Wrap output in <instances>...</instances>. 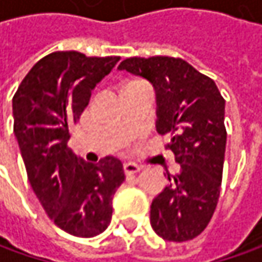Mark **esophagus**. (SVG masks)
<instances>
[{"mask_svg":"<svg viewBox=\"0 0 262 262\" xmlns=\"http://www.w3.org/2000/svg\"><path fill=\"white\" fill-rule=\"evenodd\" d=\"M124 170H125L126 175H134V173L141 170V167L138 166V165H136V163H125V165H124Z\"/></svg>","mask_w":262,"mask_h":262,"instance_id":"obj_1","label":"esophagus"}]
</instances>
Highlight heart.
<instances>
[{
	"instance_id": "b5f03b06",
	"label": "heart",
	"mask_w": 262,
	"mask_h": 262,
	"mask_svg": "<svg viewBox=\"0 0 262 262\" xmlns=\"http://www.w3.org/2000/svg\"><path fill=\"white\" fill-rule=\"evenodd\" d=\"M131 83H136V81H131ZM128 84H129V83H128Z\"/></svg>"
}]
</instances>
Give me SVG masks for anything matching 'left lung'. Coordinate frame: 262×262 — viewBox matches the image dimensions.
<instances>
[{"mask_svg":"<svg viewBox=\"0 0 262 262\" xmlns=\"http://www.w3.org/2000/svg\"><path fill=\"white\" fill-rule=\"evenodd\" d=\"M148 80L156 90L159 134H170L181 165L153 200L150 223L165 241L185 242L210 223L220 196L226 151L225 99L216 83L173 56L126 58L119 67Z\"/></svg>","mask_w":262,"mask_h":262,"instance_id":"1","label":"left lung"}]
</instances>
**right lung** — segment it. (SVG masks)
<instances>
[{"label": "right lung", "instance_id": "add662e5", "mask_svg": "<svg viewBox=\"0 0 262 262\" xmlns=\"http://www.w3.org/2000/svg\"><path fill=\"white\" fill-rule=\"evenodd\" d=\"M118 61L52 52L36 62L13 97L14 134L29 182L49 219L77 237H93L109 226L112 196L125 181L119 159L89 163L68 147L70 128Z\"/></svg>", "mask_w": 262, "mask_h": 262}]
</instances>
